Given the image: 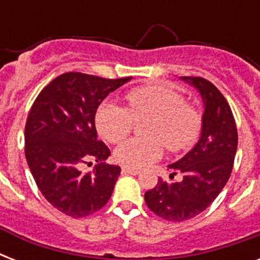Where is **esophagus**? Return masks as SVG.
Returning a JSON list of instances; mask_svg holds the SVG:
<instances>
[{"label": "esophagus", "mask_w": 260, "mask_h": 260, "mask_svg": "<svg viewBox=\"0 0 260 260\" xmlns=\"http://www.w3.org/2000/svg\"><path fill=\"white\" fill-rule=\"evenodd\" d=\"M122 174H125V175H138L139 171L135 170V169H128V167H122Z\"/></svg>", "instance_id": "34e87169"}]
</instances>
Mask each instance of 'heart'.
Returning <instances> with one entry per match:
<instances>
[{
	"mask_svg": "<svg viewBox=\"0 0 260 260\" xmlns=\"http://www.w3.org/2000/svg\"><path fill=\"white\" fill-rule=\"evenodd\" d=\"M128 108L114 101L102 102L95 113V126L110 143L121 142L134 128L135 120L150 118L146 132L150 138H132L114 151V158L128 169H144L163 154V144L173 152L187 150L201 131V114L186 104L178 90L150 85L129 90Z\"/></svg>",
	"mask_w": 260,
	"mask_h": 260,
	"instance_id": "obj_1",
	"label": "heart"
}]
</instances>
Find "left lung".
<instances>
[{"instance_id": "obj_1", "label": "left lung", "mask_w": 260, "mask_h": 260, "mask_svg": "<svg viewBox=\"0 0 260 260\" xmlns=\"http://www.w3.org/2000/svg\"><path fill=\"white\" fill-rule=\"evenodd\" d=\"M201 95V135L197 144L169 169L182 173L181 182L158 185L144 194L147 206L167 221L196 217L216 200L232 173L238 129L228 102L213 83L200 77H181Z\"/></svg>"}]
</instances>
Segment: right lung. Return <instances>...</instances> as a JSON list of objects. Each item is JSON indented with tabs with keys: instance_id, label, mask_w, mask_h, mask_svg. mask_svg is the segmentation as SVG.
<instances>
[{
	"instance_id": "1",
	"label": "right lung",
	"mask_w": 260,
	"mask_h": 260,
	"mask_svg": "<svg viewBox=\"0 0 260 260\" xmlns=\"http://www.w3.org/2000/svg\"><path fill=\"white\" fill-rule=\"evenodd\" d=\"M131 77L106 79L82 73L59 75L40 91L25 124V158L47 201L70 217L93 214L109 201L121 169L106 165L109 148L97 139L95 112ZM89 160L93 173L79 167Z\"/></svg>"
}]
</instances>
